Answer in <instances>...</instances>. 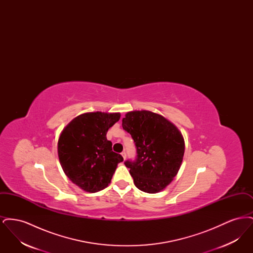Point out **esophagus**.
Masks as SVG:
<instances>
[{"label":"esophagus","instance_id":"obj_1","mask_svg":"<svg viewBox=\"0 0 253 253\" xmlns=\"http://www.w3.org/2000/svg\"><path fill=\"white\" fill-rule=\"evenodd\" d=\"M121 156H122V157H123L124 159H126V152H125V151H123V152L121 153Z\"/></svg>","mask_w":253,"mask_h":253}]
</instances>
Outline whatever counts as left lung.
Returning <instances> with one entry per match:
<instances>
[{
  "label": "left lung",
  "instance_id": "left-lung-1",
  "mask_svg": "<svg viewBox=\"0 0 253 253\" xmlns=\"http://www.w3.org/2000/svg\"><path fill=\"white\" fill-rule=\"evenodd\" d=\"M122 127L136 148L135 159L124 162L134 185L145 193L160 192L180 168L185 151L182 134L165 118L149 111L127 113Z\"/></svg>",
  "mask_w": 253,
  "mask_h": 253
}]
</instances>
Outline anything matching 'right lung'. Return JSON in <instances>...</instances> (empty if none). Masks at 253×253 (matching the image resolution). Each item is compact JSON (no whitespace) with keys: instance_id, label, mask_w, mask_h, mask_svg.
Listing matches in <instances>:
<instances>
[{"instance_id":"1","label":"right lung","mask_w":253,"mask_h":253,"mask_svg":"<svg viewBox=\"0 0 253 253\" xmlns=\"http://www.w3.org/2000/svg\"><path fill=\"white\" fill-rule=\"evenodd\" d=\"M121 114L86 113L74 119L58 142L60 165L68 178L85 192L96 193L108 186L123 157L113 152L109 128Z\"/></svg>"}]
</instances>
